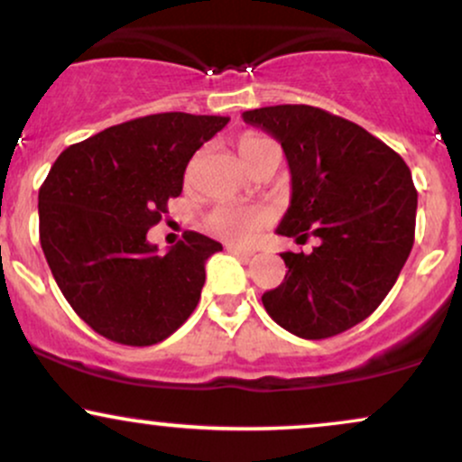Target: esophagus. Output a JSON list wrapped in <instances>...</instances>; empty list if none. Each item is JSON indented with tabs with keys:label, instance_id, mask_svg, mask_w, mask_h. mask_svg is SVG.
I'll return each mask as SVG.
<instances>
[{
	"label": "esophagus",
	"instance_id": "34e87169",
	"mask_svg": "<svg viewBox=\"0 0 462 462\" xmlns=\"http://www.w3.org/2000/svg\"><path fill=\"white\" fill-rule=\"evenodd\" d=\"M226 249H227V252H230V254H235V255H245V258H249V255H254V254H255L254 249H249V247H241V245H232V243H230V245H227Z\"/></svg>",
	"mask_w": 462,
	"mask_h": 462
}]
</instances>
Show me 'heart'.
Wrapping results in <instances>:
<instances>
[{
  "mask_svg": "<svg viewBox=\"0 0 462 462\" xmlns=\"http://www.w3.org/2000/svg\"><path fill=\"white\" fill-rule=\"evenodd\" d=\"M271 146H273V143L260 135H243L241 140H238V152H241V159L245 161L249 170H254L255 165H258L264 150ZM269 221L271 213L264 207H258V204L227 202L219 204V207L210 210L207 224L210 227V232H215L217 236L249 245V243H254L260 232L269 226Z\"/></svg>",
  "mask_w": 462,
  "mask_h": 462,
  "instance_id": "obj_1",
  "label": "heart"
}]
</instances>
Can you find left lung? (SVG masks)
Returning a JSON list of instances; mask_svg holds the SVG:
<instances>
[{
  "label": "left lung",
  "instance_id": "left-lung-1",
  "mask_svg": "<svg viewBox=\"0 0 462 462\" xmlns=\"http://www.w3.org/2000/svg\"><path fill=\"white\" fill-rule=\"evenodd\" d=\"M284 148L292 198L277 235L319 238L312 254L284 252L288 273L263 294L277 325L305 340L351 329L379 308L415 238L418 191L398 152L351 120L312 105L243 114Z\"/></svg>",
  "mask_w": 462,
  "mask_h": 462
}]
</instances>
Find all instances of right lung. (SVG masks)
<instances>
[{"label": "right lung", "instance_id": "obj_1", "mask_svg": "<svg viewBox=\"0 0 462 462\" xmlns=\"http://www.w3.org/2000/svg\"><path fill=\"white\" fill-rule=\"evenodd\" d=\"M230 122L182 111L109 126L60 154L38 191L41 245L60 291L98 336L152 346L199 301L221 243L185 232L168 254L146 241L182 193L189 159Z\"/></svg>", "mask_w": 462, "mask_h": 462}]
</instances>
